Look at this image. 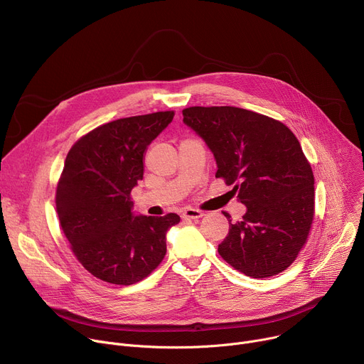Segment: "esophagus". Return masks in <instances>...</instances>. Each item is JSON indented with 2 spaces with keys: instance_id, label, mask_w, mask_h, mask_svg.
Wrapping results in <instances>:
<instances>
[{
  "instance_id": "esophagus-1",
  "label": "esophagus",
  "mask_w": 364,
  "mask_h": 364,
  "mask_svg": "<svg viewBox=\"0 0 364 364\" xmlns=\"http://www.w3.org/2000/svg\"><path fill=\"white\" fill-rule=\"evenodd\" d=\"M201 216H203V212H200L197 209H186L183 212L184 219H200Z\"/></svg>"
}]
</instances>
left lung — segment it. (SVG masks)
I'll return each mask as SVG.
<instances>
[{"instance_id": "1", "label": "left lung", "mask_w": 364, "mask_h": 364, "mask_svg": "<svg viewBox=\"0 0 364 364\" xmlns=\"http://www.w3.org/2000/svg\"><path fill=\"white\" fill-rule=\"evenodd\" d=\"M183 122L210 148L216 177L246 205L242 220H229L220 256L252 278L285 271L314 219V176L296 136L277 119L235 107H191Z\"/></svg>"}]
</instances>
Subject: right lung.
Here are the masks:
<instances>
[{
  "mask_svg": "<svg viewBox=\"0 0 364 364\" xmlns=\"http://www.w3.org/2000/svg\"><path fill=\"white\" fill-rule=\"evenodd\" d=\"M173 118L166 111L103 124L68 154L56 190L60 226L77 261L102 281L132 285L166 256L167 230L180 216H135L131 191L142 180L148 145Z\"/></svg>",
  "mask_w": 364,
  "mask_h": 364,
  "instance_id": "right-lung-1",
  "label": "right lung"
}]
</instances>
